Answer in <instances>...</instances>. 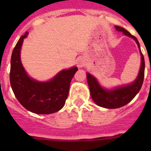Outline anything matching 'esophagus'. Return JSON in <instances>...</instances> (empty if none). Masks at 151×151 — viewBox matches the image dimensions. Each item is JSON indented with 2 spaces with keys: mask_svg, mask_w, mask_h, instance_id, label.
<instances>
[{
  "mask_svg": "<svg viewBox=\"0 0 151 151\" xmlns=\"http://www.w3.org/2000/svg\"><path fill=\"white\" fill-rule=\"evenodd\" d=\"M85 60L81 59L80 61H78V66H79V67H83V66H85Z\"/></svg>",
  "mask_w": 151,
  "mask_h": 151,
  "instance_id": "esophagus-1",
  "label": "esophagus"
}]
</instances>
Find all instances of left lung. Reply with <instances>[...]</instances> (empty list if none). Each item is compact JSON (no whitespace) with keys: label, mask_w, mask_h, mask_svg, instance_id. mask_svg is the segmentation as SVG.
<instances>
[{"label":"left lung","mask_w":151,"mask_h":151,"mask_svg":"<svg viewBox=\"0 0 151 151\" xmlns=\"http://www.w3.org/2000/svg\"><path fill=\"white\" fill-rule=\"evenodd\" d=\"M115 28L118 31H122L124 35L129 36L133 38L138 45V47L140 50V46L138 40L136 37L132 35L128 30L121 27L116 26ZM141 66L139 73L136 81L131 85L117 88L114 90H106L101 87L99 84L97 82L96 79L92 76L90 73H87L88 85L89 87L91 96L97 105L102 107L108 108V109H114L119 108L121 106L126 105L131 100H132L136 94L139 92L144 79V70H145V61L143 53L141 52Z\"/></svg>","instance_id":"obj_1"}]
</instances>
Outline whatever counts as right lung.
I'll list each match as a JSON object with an SVG mask.
<instances>
[{
    "label": "right lung",
    "mask_w": 151,
    "mask_h": 151,
    "mask_svg": "<svg viewBox=\"0 0 151 151\" xmlns=\"http://www.w3.org/2000/svg\"><path fill=\"white\" fill-rule=\"evenodd\" d=\"M27 34L26 32L20 37L12 54L10 83L12 91L21 105L30 112L38 114L57 112L63 107L78 67L60 71L47 82H39L28 77L20 60V49Z\"/></svg>",
    "instance_id": "obj_1"
}]
</instances>
